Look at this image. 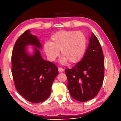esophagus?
<instances>
[{
    "label": "esophagus",
    "mask_w": 121,
    "mask_h": 121,
    "mask_svg": "<svg viewBox=\"0 0 121 121\" xmlns=\"http://www.w3.org/2000/svg\"><path fill=\"white\" fill-rule=\"evenodd\" d=\"M58 70H59V73H61V72L64 71V69L62 68H58Z\"/></svg>",
    "instance_id": "obj_1"
}]
</instances>
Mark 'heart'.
Wrapping results in <instances>:
<instances>
[{
  "label": "heart",
  "instance_id": "obj_1",
  "mask_svg": "<svg viewBox=\"0 0 121 121\" xmlns=\"http://www.w3.org/2000/svg\"><path fill=\"white\" fill-rule=\"evenodd\" d=\"M51 42L44 44V51L47 58L54 61L59 55L60 51L62 57L60 60L61 64L77 63L84 56L86 49L87 40L85 35L80 31L61 30L53 34Z\"/></svg>",
  "mask_w": 121,
  "mask_h": 121
}]
</instances>
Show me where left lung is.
I'll return each mask as SVG.
<instances>
[{"label":"left lung","mask_w":121,"mask_h":121,"mask_svg":"<svg viewBox=\"0 0 121 121\" xmlns=\"http://www.w3.org/2000/svg\"><path fill=\"white\" fill-rule=\"evenodd\" d=\"M68 89L76 100L86 102L98 94L104 78V57L98 39L92 33L84 57L72 69H65Z\"/></svg>","instance_id":"8db88e82"}]
</instances>
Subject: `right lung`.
<instances>
[{
    "label": "right lung",
    "mask_w": 121,
    "mask_h": 121,
    "mask_svg": "<svg viewBox=\"0 0 121 121\" xmlns=\"http://www.w3.org/2000/svg\"><path fill=\"white\" fill-rule=\"evenodd\" d=\"M28 46L33 47L32 52L27 49ZM41 48L40 40L28 30L16 40L12 53V73L16 90L25 99L35 104L49 97L53 82L59 74L56 65L43 59Z\"/></svg>",
    "instance_id": "1"
}]
</instances>
